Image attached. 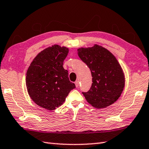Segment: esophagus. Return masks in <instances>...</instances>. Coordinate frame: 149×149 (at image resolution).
I'll return each mask as SVG.
<instances>
[{"label": "esophagus", "mask_w": 149, "mask_h": 149, "mask_svg": "<svg viewBox=\"0 0 149 149\" xmlns=\"http://www.w3.org/2000/svg\"><path fill=\"white\" fill-rule=\"evenodd\" d=\"M74 84H75V85H76V87H78V86H79V81L78 80L74 82Z\"/></svg>", "instance_id": "34e87169"}]
</instances>
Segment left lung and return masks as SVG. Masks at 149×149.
Wrapping results in <instances>:
<instances>
[{
	"instance_id": "1",
	"label": "left lung",
	"mask_w": 149,
	"mask_h": 149,
	"mask_svg": "<svg viewBox=\"0 0 149 149\" xmlns=\"http://www.w3.org/2000/svg\"><path fill=\"white\" fill-rule=\"evenodd\" d=\"M81 60L90 69L92 77L91 89L83 92L92 107L104 108L117 101L125 86L124 71L116 57L100 45L77 49Z\"/></svg>"
}]
</instances>
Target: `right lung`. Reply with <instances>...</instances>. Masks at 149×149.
Returning <instances> with one entry per match:
<instances>
[{"label": "right lung", "instance_id": "add662e5", "mask_svg": "<svg viewBox=\"0 0 149 149\" xmlns=\"http://www.w3.org/2000/svg\"><path fill=\"white\" fill-rule=\"evenodd\" d=\"M68 48L54 45L37 55L26 74V87L31 100L39 107L54 110L65 101L75 88L69 81L63 62Z\"/></svg>", "mask_w": 149, "mask_h": 149}]
</instances>
